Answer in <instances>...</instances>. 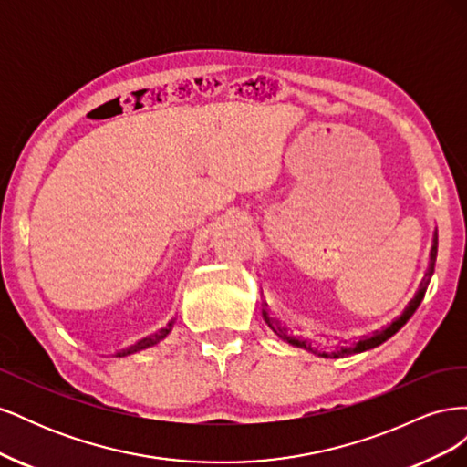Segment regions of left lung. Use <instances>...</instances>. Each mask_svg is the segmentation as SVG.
I'll return each instance as SVG.
<instances>
[{
	"mask_svg": "<svg viewBox=\"0 0 467 467\" xmlns=\"http://www.w3.org/2000/svg\"><path fill=\"white\" fill-rule=\"evenodd\" d=\"M436 251H438V234L434 232V239H432V249H431V263H429V268H427V273H425V278H422V282H420V286H419V290H417V294H415V298L409 302V306L405 307V312L395 319L391 325H388L386 329H381V331H376L372 337H366V338H362V341H358V343H355L352 347H331V348H319V347H312V345H306V341H300L298 337L294 335V331L292 329H288L286 325H282V323H278V321H275V319H271L268 317V314H266V309H263V317H265V321L268 323V327H271L278 337H282L285 338V341H288V343H292V345H296V347H304V348H307V350H314V352H317V355H321V357H333V358H338V357H347V355H352V352H362V350H368V348H374V347H378V345H381L384 341H388V338L391 337V335H395L398 333L403 325L407 323V319L411 317L413 314H415V309L419 307V304L422 302V298H425V292H427V286H429V282H431V276H432V273H434V261H436ZM265 307H266V304H265Z\"/></svg>",
	"mask_w": 467,
	"mask_h": 467,
	"instance_id": "obj_1",
	"label": "left lung"
}]
</instances>
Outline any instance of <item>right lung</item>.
<instances>
[{
    "mask_svg": "<svg viewBox=\"0 0 467 467\" xmlns=\"http://www.w3.org/2000/svg\"><path fill=\"white\" fill-rule=\"evenodd\" d=\"M173 323H175V319L169 321V323L165 325V327H163L161 331H158V333H153V335H150V337L142 338V341H138L136 345L129 347V348H126V350H120V352H117V357H126V355H132V352H138V350H144V348H148V347L158 345V343L161 341V338H165V337L169 335V331H171Z\"/></svg>",
    "mask_w": 467,
    "mask_h": 467,
    "instance_id": "right-lung-1",
    "label": "right lung"
}]
</instances>
